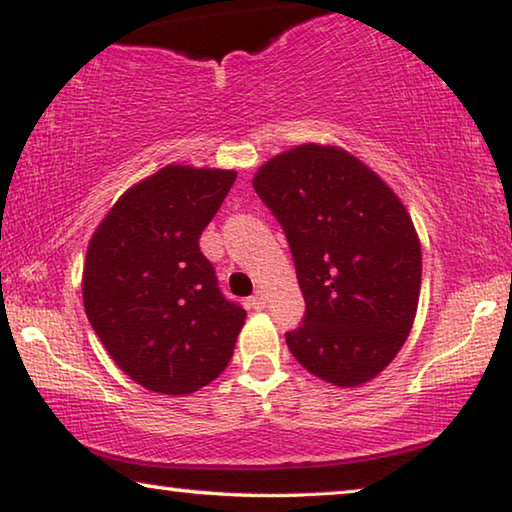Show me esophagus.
<instances>
[{
  "mask_svg": "<svg viewBox=\"0 0 512 512\" xmlns=\"http://www.w3.org/2000/svg\"><path fill=\"white\" fill-rule=\"evenodd\" d=\"M250 305H253V309H264L266 307V296H264V293H255V296L250 298Z\"/></svg>",
  "mask_w": 512,
  "mask_h": 512,
  "instance_id": "34e87169",
  "label": "esophagus"
}]
</instances>
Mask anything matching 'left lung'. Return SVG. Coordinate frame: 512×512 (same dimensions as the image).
Here are the masks:
<instances>
[{
    "instance_id": "1",
    "label": "left lung",
    "mask_w": 512,
    "mask_h": 512,
    "mask_svg": "<svg viewBox=\"0 0 512 512\" xmlns=\"http://www.w3.org/2000/svg\"><path fill=\"white\" fill-rule=\"evenodd\" d=\"M259 198L289 239L307 314L293 357L339 388L375 379L411 334L422 282L418 232L386 180L334 144H300L264 162Z\"/></svg>"
}]
</instances>
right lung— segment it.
<instances>
[{
  "label": "right lung",
  "mask_w": 512,
  "mask_h": 512,
  "mask_svg": "<svg viewBox=\"0 0 512 512\" xmlns=\"http://www.w3.org/2000/svg\"><path fill=\"white\" fill-rule=\"evenodd\" d=\"M235 178L167 164L128 187L92 232L85 314L110 359L153 393H194L235 352L246 311L221 296L198 246Z\"/></svg>",
  "instance_id": "obj_1"
}]
</instances>
